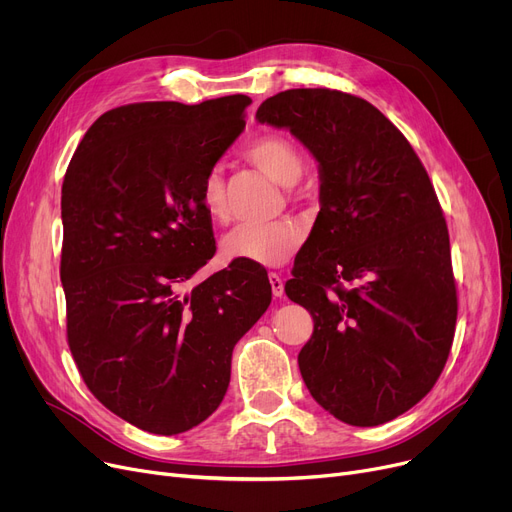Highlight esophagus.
I'll return each mask as SVG.
<instances>
[{
    "instance_id": "esophagus-1",
    "label": "esophagus",
    "mask_w": 512,
    "mask_h": 512,
    "mask_svg": "<svg viewBox=\"0 0 512 512\" xmlns=\"http://www.w3.org/2000/svg\"><path fill=\"white\" fill-rule=\"evenodd\" d=\"M270 284H272V294L274 297H282L284 294V280L280 274H270Z\"/></svg>"
}]
</instances>
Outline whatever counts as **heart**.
<instances>
[{"mask_svg": "<svg viewBox=\"0 0 512 512\" xmlns=\"http://www.w3.org/2000/svg\"><path fill=\"white\" fill-rule=\"evenodd\" d=\"M245 155L253 166L282 186L297 184L305 172L301 149L278 132L259 134L247 145ZM199 201L213 222H222L226 218V186L220 170H209L205 174ZM301 242L303 228L297 222H251L234 228L224 238L222 251L226 259L276 267L297 253Z\"/></svg>", "mask_w": 512, "mask_h": 512, "instance_id": "1", "label": "heart"}]
</instances>
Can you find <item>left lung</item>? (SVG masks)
I'll list each match as a JSON object with an SVG mask.
<instances>
[{
  "mask_svg": "<svg viewBox=\"0 0 512 512\" xmlns=\"http://www.w3.org/2000/svg\"><path fill=\"white\" fill-rule=\"evenodd\" d=\"M255 118L290 130L319 164L321 209L284 288L313 317L303 380L348 425L392 421L434 388L454 338L459 305L434 184L405 134L361 97L290 89Z\"/></svg>",
  "mask_w": 512,
  "mask_h": 512,
  "instance_id": "8db88e82",
  "label": "left lung"
}]
</instances>
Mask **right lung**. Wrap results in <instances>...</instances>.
I'll use <instances>...</instances> for the list:
<instances>
[{
	"label": "right lung",
	"mask_w": 512,
	"mask_h": 512,
	"mask_svg": "<svg viewBox=\"0 0 512 512\" xmlns=\"http://www.w3.org/2000/svg\"><path fill=\"white\" fill-rule=\"evenodd\" d=\"M249 103L116 107L64 176L70 353L101 405L149 434H182L220 407L234 344L272 303L267 272L249 261L182 292L215 253L201 182L245 130Z\"/></svg>",
	"instance_id": "obj_1"
}]
</instances>
